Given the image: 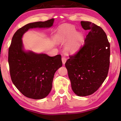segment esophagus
<instances>
[{"instance_id":"esophagus-1","label":"esophagus","mask_w":121,"mask_h":121,"mask_svg":"<svg viewBox=\"0 0 121 121\" xmlns=\"http://www.w3.org/2000/svg\"><path fill=\"white\" fill-rule=\"evenodd\" d=\"M66 60H67V59L65 58V56H63L62 58V61L63 64H65Z\"/></svg>"}]
</instances>
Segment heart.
Here are the masks:
<instances>
[{"mask_svg": "<svg viewBox=\"0 0 121 121\" xmlns=\"http://www.w3.org/2000/svg\"><path fill=\"white\" fill-rule=\"evenodd\" d=\"M55 39L57 43H63L68 41L65 46V50L68 54H74L80 48L84 41V36L80 32H76L73 25L63 24L56 31Z\"/></svg>", "mask_w": 121, "mask_h": 121, "instance_id": "heart-1", "label": "heart"}]
</instances>
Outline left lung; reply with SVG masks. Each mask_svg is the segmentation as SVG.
Segmentation results:
<instances>
[{"label":"left lung","instance_id":"8db88e82","mask_svg":"<svg viewBox=\"0 0 121 121\" xmlns=\"http://www.w3.org/2000/svg\"><path fill=\"white\" fill-rule=\"evenodd\" d=\"M89 30L84 45L65 63L73 92L86 96L96 91L104 83L110 65V43L103 29L88 21H81Z\"/></svg>","mask_w":121,"mask_h":121}]
</instances>
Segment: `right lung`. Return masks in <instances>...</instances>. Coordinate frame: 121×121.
<instances>
[{
	"label": "right lung",
	"instance_id": "1",
	"mask_svg": "<svg viewBox=\"0 0 121 121\" xmlns=\"http://www.w3.org/2000/svg\"><path fill=\"white\" fill-rule=\"evenodd\" d=\"M54 19L29 23L20 28L13 36L8 51L10 74L13 83L27 98L41 99L47 96L52 88L54 75L62 65L61 56H49L24 51L22 38L33 28H49Z\"/></svg>",
	"mask_w": 121,
	"mask_h": 121
}]
</instances>
